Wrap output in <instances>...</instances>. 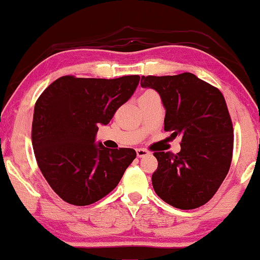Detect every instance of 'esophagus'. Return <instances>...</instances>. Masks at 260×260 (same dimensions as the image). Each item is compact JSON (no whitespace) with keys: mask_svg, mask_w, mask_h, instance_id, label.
Masks as SVG:
<instances>
[{"mask_svg":"<svg viewBox=\"0 0 260 260\" xmlns=\"http://www.w3.org/2000/svg\"><path fill=\"white\" fill-rule=\"evenodd\" d=\"M149 152L147 151V149L145 148H137V155L139 156V158H142V156H146L148 155Z\"/></svg>","mask_w":260,"mask_h":260,"instance_id":"obj_1","label":"esophagus"}]
</instances>
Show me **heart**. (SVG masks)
I'll return each mask as SVG.
<instances>
[{
  "label": "heart",
  "instance_id": "1",
  "mask_svg": "<svg viewBox=\"0 0 260 260\" xmlns=\"http://www.w3.org/2000/svg\"><path fill=\"white\" fill-rule=\"evenodd\" d=\"M148 93H151V92H148Z\"/></svg>",
  "mask_w": 260,
  "mask_h": 260
}]
</instances>
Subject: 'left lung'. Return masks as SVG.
<instances>
[{
	"instance_id": "1",
	"label": "left lung",
	"mask_w": 260,
	"mask_h": 260,
	"mask_svg": "<svg viewBox=\"0 0 260 260\" xmlns=\"http://www.w3.org/2000/svg\"><path fill=\"white\" fill-rule=\"evenodd\" d=\"M142 88L159 93L166 109L165 131L181 137L177 154L155 152L152 175L156 194L171 206L193 210L220 187L231 166L233 127L221 92L192 73L142 76Z\"/></svg>"
}]
</instances>
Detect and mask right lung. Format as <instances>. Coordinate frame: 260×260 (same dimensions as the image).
Here are the masks:
<instances>
[{
  "mask_svg": "<svg viewBox=\"0 0 260 260\" xmlns=\"http://www.w3.org/2000/svg\"><path fill=\"white\" fill-rule=\"evenodd\" d=\"M139 75L118 79L62 76L45 89L34 108L31 142L40 171L66 203L86 206L116 187L137 156L133 148H106L95 141L129 100Z\"/></svg>",
  "mask_w": 260,
  "mask_h": 260,
  "instance_id": "obj_1",
  "label": "right lung"
}]
</instances>
